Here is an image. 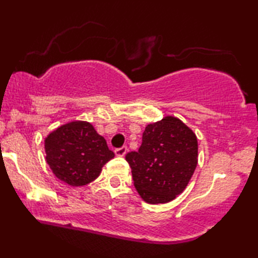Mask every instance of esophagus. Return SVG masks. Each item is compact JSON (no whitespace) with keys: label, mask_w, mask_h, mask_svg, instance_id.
I'll list each match as a JSON object with an SVG mask.
<instances>
[{"label":"esophagus","mask_w":258,"mask_h":258,"mask_svg":"<svg viewBox=\"0 0 258 258\" xmlns=\"http://www.w3.org/2000/svg\"><path fill=\"white\" fill-rule=\"evenodd\" d=\"M127 147H121V148H118L114 150V154H116V156H119V157H122L125 156L126 153H127Z\"/></svg>","instance_id":"obj_1"}]
</instances>
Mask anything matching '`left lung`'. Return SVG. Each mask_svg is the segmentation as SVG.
Listing matches in <instances>:
<instances>
[{
    "label": "left lung",
    "instance_id": "obj_1",
    "mask_svg": "<svg viewBox=\"0 0 258 258\" xmlns=\"http://www.w3.org/2000/svg\"><path fill=\"white\" fill-rule=\"evenodd\" d=\"M198 150L193 130L177 117L147 125L140 148L126 155L141 199L149 204L167 203L181 194L198 165Z\"/></svg>",
    "mask_w": 258,
    "mask_h": 258
}]
</instances>
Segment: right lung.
<instances>
[{
  "instance_id": "1",
  "label": "right lung",
  "mask_w": 258,
  "mask_h": 258,
  "mask_svg": "<svg viewBox=\"0 0 258 258\" xmlns=\"http://www.w3.org/2000/svg\"><path fill=\"white\" fill-rule=\"evenodd\" d=\"M44 150L55 177L73 187L95 180L105 163L114 157L105 139L91 122L83 120L70 121L49 133Z\"/></svg>"
}]
</instances>
